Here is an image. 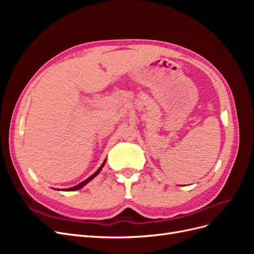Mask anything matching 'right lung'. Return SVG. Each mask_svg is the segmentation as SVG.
<instances>
[{"instance_id":"right-lung-1","label":"right lung","mask_w":254,"mask_h":254,"mask_svg":"<svg viewBox=\"0 0 254 254\" xmlns=\"http://www.w3.org/2000/svg\"><path fill=\"white\" fill-rule=\"evenodd\" d=\"M105 163H106V160L104 161V162H103V164L101 165V167H99L98 168V170L93 174V175H91L90 177H89V178L88 179H86V180H84V181H82V182H80L79 184H77V186H75V187H73V188H70V189H65V190H66V191H70V190H79V189H81V188H83L84 186H86V184L87 183H89L92 179H93L94 178V177H96L98 174H99V172H101L102 171V168L104 167V165H105Z\"/></svg>"}]
</instances>
